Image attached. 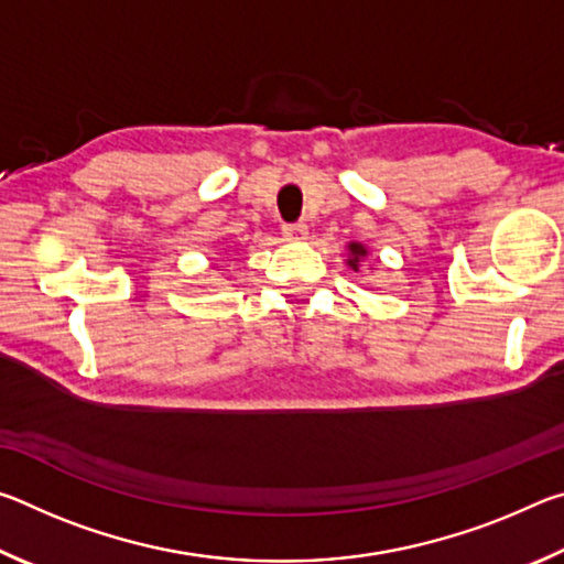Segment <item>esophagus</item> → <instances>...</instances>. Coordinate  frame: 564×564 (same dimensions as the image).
<instances>
[{
  "mask_svg": "<svg viewBox=\"0 0 564 564\" xmlns=\"http://www.w3.org/2000/svg\"><path fill=\"white\" fill-rule=\"evenodd\" d=\"M283 238L285 241H303L305 236H308V226L305 224H283Z\"/></svg>",
  "mask_w": 564,
  "mask_h": 564,
  "instance_id": "34e87169",
  "label": "esophagus"
}]
</instances>
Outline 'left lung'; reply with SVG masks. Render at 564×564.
I'll return each instance as SVG.
<instances>
[{"instance_id": "1", "label": "left lung", "mask_w": 564, "mask_h": 564, "mask_svg": "<svg viewBox=\"0 0 564 564\" xmlns=\"http://www.w3.org/2000/svg\"><path fill=\"white\" fill-rule=\"evenodd\" d=\"M366 256H368L366 246H362V243H348V265H350L352 271L360 269V261L366 259Z\"/></svg>"}]
</instances>
